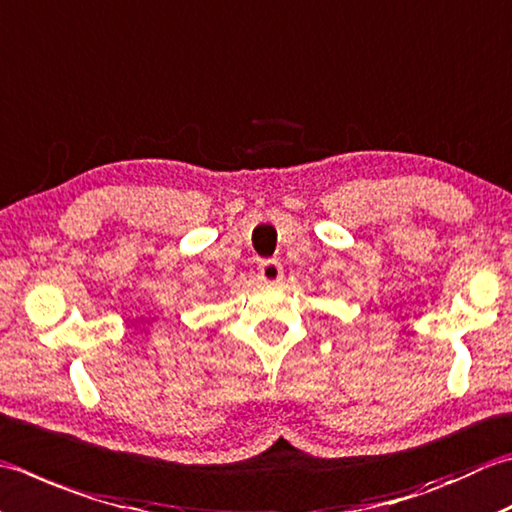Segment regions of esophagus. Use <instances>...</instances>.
I'll return each mask as SVG.
<instances>
[{
    "mask_svg": "<svg viewBox=\"0 0 512 512\" xmlns=\"http://www.w3.org/2000/svg\"><path fill=\"white\" fill-rule=\"evenodd\" d=\"M284 277V266L277 262V259H264L262 264L257 266V279L262 284H277L282 282Z\"/></svg>",
    "mask_w": 512,
    "mask_h": 512,
    "instance_id": "esophagus-1",
    "label": "esophagus"
}]
</instances>
